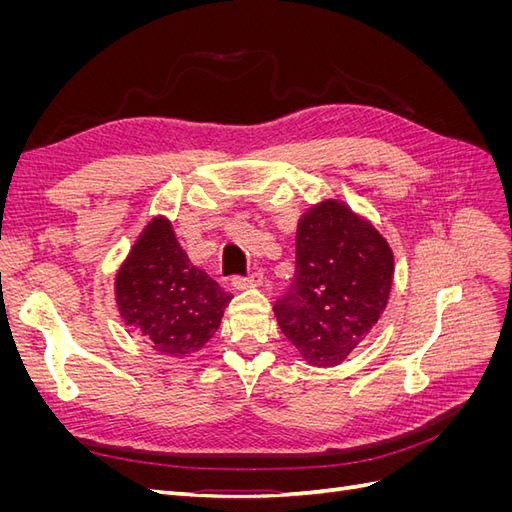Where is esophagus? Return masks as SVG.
I'll return each mask as SVG.
<instances>
[{
  "mask_svg": "<svg viewBox=\"0 0 512 512\" xmlns=\"http://www.w3.org/2000/svg\"><path fill=\"white\" fill-rule=\"evenodd\" d=\"M232 286L235 288H252V286H262V273H258V271H254L252 275H247V277H232Z\"/></svg>",
  "mask_w": 512,
  "mask_h": 512,
  "instance_id": "34e87169",
  "label": "esophagus"
}]
</instances>
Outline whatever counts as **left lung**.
Instances as JSON below:
<instances>
[{"label":"left lung","instance_id":"1","mask_svg":"<svg viewBox=\"0 0 512 512\" xmlns=\"http://www.w3.org/2000/svg\"><path fill=\"white\" fill-rule=\"evenodd\" d=\"M391 284L389 243L346 205L327 200L303 215L292 284L273 309L280 329L309 363L333 367L378 322Z\"/></svg>","mask_w":512,"mask_h":512}]
</instances>
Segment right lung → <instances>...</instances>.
<instances>
[{
  "label": "right lung",
  "instance_id": "add662e5",
  "mask_svg": "<svg viewBox=\"0 0 512 512\" xmlns=\"http://www.w3.org/2000/svg\"><path fill=\"white\" fill-rule=\"evenodd\" d=\"M119 314L158 352L185 356L218 331L230 294L192 265L173 228L156 218L117 273Z\"/></svg>",
  "mask_w": 512,
  "mask_h": 512
}]
</instances>
